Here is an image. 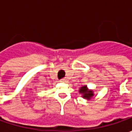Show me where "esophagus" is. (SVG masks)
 <instances>
[{"mask_svg":"<svg viewBox=\"0 0 132 132\" xmlns=\"http://www.w3.org/2000/svg\"><path fill=\"white\" fill-rule=\"evenodd\" d=\"M60 82L61 83H66V82H68V80H67V79H62L60 80Z\"/></svg>","mask_w":132,"mask_h":132,"instance_id":"obj_1","label":"esophagus"}]
</instances>
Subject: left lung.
<instances>
[{"label": "left lung", "instance_id": "left-lung-1", "mask_svg": "<svg viewBox=\"0 0 132 132\" xmlns=\"http://www.w3.org/2000/svg\"><path fill=\"white\" fill-rule=\"evenodd\" d=\"M79 93L81 95V97L87 101L91 100L94 96V92L93 89H89L87 85L83 86L79 89Z\"/></svg>", "mask_w": 132, "mask_h": 132}]
</instances>
